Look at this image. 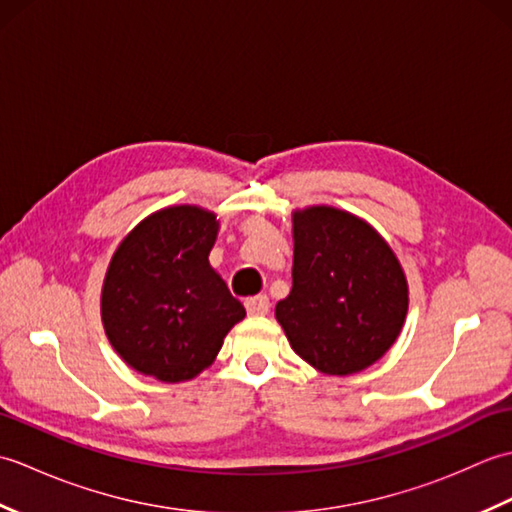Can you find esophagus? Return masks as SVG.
<instances>
[{
    "mask_svg": "<svg viewBox=\"0 0 512 512\" xmlns=\"http://www.w3.org/2000/svg\"><path fill=\"white\" fill-rule=\"evenodd\" d=\"M244 306L250 317H264V314H268L270 310V301L266 295H255V297H248L244 301Z\"/></svg>",
    "mask_w": 512,
    "mask_h": 512,
    "instance_id": "34e87169",
    "label": "esophagus"
}]
</instances>
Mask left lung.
<instances>
[{
    "mask_svg": "<svg viewBox=\"0 0 512 512\" xmlns=\"http://www.w3.org/2000/svg\"><path fill=\"white\" fill-rule=\"evenodd\" d=\"M292 290L275 306L290 347L317 372L358 374L402 332L409 284L372 224L314 204L292 211Z\"/></svg>",
    "mask_w": 512,
    "mask_h": 512,
    "instance_id": "left-lung-1",
    "label": "left lung"
}]
</instances>
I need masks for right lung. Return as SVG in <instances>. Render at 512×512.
I'll return each mask as SVG.
<instances>
[{"label": "right lung", "instance_id": "obj_1", "mask_svg": "<svg viewBox=\"0 0 512 512\" xmlns=\"http://www.w3.org/2000/svg\"><path fill=\"white\" fill-rule=\"evenodd\" d=\"M217 213L173 204L140 220L118 244L101 288L114 352L160 383H187L211 367L246 310L209 264Z\"/></svg>", "mask_w": 512, "mask_h": 512}]
</instances>
